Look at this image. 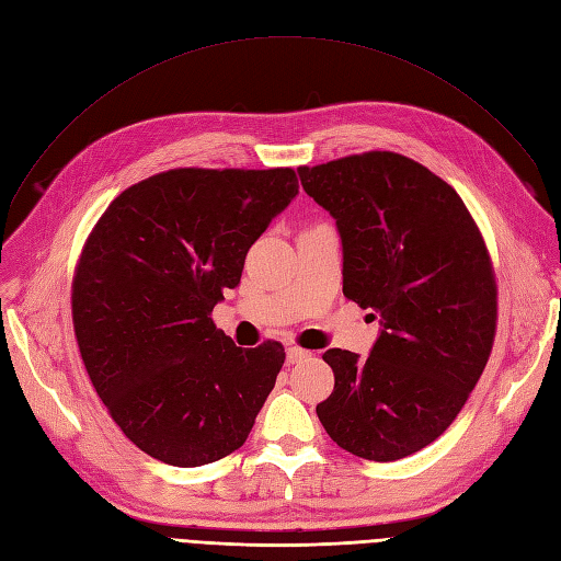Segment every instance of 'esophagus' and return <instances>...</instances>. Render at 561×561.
<instances>
[{
	"mask_svg": "<svg viewBox=\"0 0 561 561\" xmlns=\"http://www.w3.org/2000/svg\"><path fill=\"white\" fill-rule=\"evenodd\" d=\"M308 357H311V353L304 351V347H299V345H289V347H287V362H289V364L304 362V359H308Z\"/></svg>",
	"mask_w": 561,
	"mask_h": 561,
	"instance_id": "34e87169",
	"label": "esophagus"
}]
</instances>
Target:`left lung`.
<instances>
[{
	"mask_svg": "<svg viewBox=\"0 0 561 561\" xmlns=\"http://www.w3.org/2000/svg\"><path fill=\"white\" fill-rule=\"evenodd\" d=\"M299 179L336 218L343 295L382 324L366 359L322 355L334 392L318 417L357 457H409L450 427L485 371L499 313L488 243L455 187L399 152L299 167Z\"/></svg>",
	"mask_w": 561,
	"mask_h": 561,
	"instance_id": "1",
	"label": "left lung"
}]
</instances>
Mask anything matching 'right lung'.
Wrapping results in <instances>:
<instances>
[{"label":"right lung","mask_w":561,"mask_h":561,"mask_svg":"<svg viewBox=\"0 0 561 561\" xmlns=\"http://www.w3.org/2000/svg\"><path fill=\"white\" fill-rule=\"evenodd\" d=\"M299 192L295 169L179 167L123 190L73 268L76 343L123 434L171 467L239 450L285 362L214 318L248 248Z\"/></svg>","instance_id":"add662e5"}]
</instances>
